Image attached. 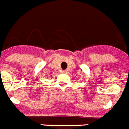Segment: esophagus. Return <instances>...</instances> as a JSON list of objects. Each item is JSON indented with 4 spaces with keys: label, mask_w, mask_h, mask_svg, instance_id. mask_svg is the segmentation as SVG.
I'll list each match as a JSON object with an SVG mask.
<instances>
[{
    "label": "esophagus",
    "mask_w": 129,
    "mask_h": 129,
    "mask_svg": "<svg viewBox=\"0 0 129 129\" xmlns=\"http://www.w3.org/2000/svg\"><path fill=\"white\" fill-rule=\"evenodd\" d=\"M62 72H63V73H66V70H63V71H62Z\"/></svg>",
    "instance_id": "34e87169"
}]
</instances>
